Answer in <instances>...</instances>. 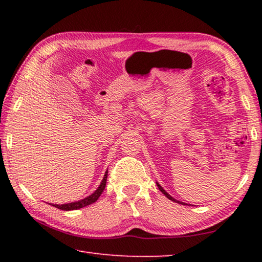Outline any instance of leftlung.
Wrapping results in <instances>:
<instances>
[{
	"instance_id": "left-lung-1",
	"label": "left lung",
	"mask_w": 262,
	"mask_h": 262,
	"mask_svg": "<svg viewBox=\"0 0 262 262\" xmlns=\"http://www.w3.org/2000/svg\"><path fill=\"white\" fill-rule=\"evenodd\" d=\"M157 184V186H158V188H159V190H161V192L164 194V195H165V196L168 199V200H171V201H173V202H177V203H181V205H186V203H184V202H180V201H178V200H176V199L174 198H172L171 196V195L170 194H168L167 192H166V190L165 189H164L163 187H162V186L161 185H159L158 183H156Z\"/></svg>"
}]
</instances>
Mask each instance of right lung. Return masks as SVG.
I'll return each mask as SVG.
<instances>
[{
    "label": "right lung",
    "mask_w": 262,
    "mask_h": 262,
    "mask_svg": "<svg viewBox=\"0 0 262 262\" xmlns=\"http://www.w3.org/2000/svg\"><path fill=\"white\" fill-rule=\"evenodd\" d=\"M106 180H107V171L105 172L104 174V178L101 180L100 185L98 186V188H97L94 193L91 195H89L85 199H82V200L79 201H75V202H70V203H63V205H53V203H50L51 206H54L57 209H61V210H76V209H81L83 207H86L89 205H91V203L96 202L98 200V198L100 196V194L103 193V190L105 189V186H106Z\"/></svg>",
    "instance_id": "obj_1"
}]
</instances>
